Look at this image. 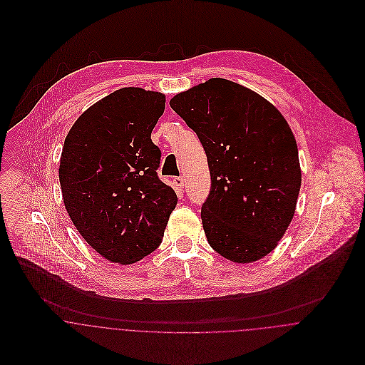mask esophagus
Returning a JSON list of instances; mask_svg holds the SVG:
<instances>
[{"instance_id":"esophagus-1","label":"esophagus","mask_w":365,"mask_h":365,"mask_svg":"<svg viewBox=\"0 0 365 365\" xmlns=\"http://www.w3.org/2000/svg\"><path fill=\"white\" fill-rule=\"evenodd\" d=\"M174 185H175V188L182 190V188H184V178H182V177H177V178H174Z\"/></svg>"}]
</instances>
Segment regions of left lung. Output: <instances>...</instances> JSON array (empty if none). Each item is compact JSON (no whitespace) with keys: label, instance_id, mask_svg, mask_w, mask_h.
I'll return each mask as SVG.
<instances>
[{"label":"left lung","instance_id":"8db88e82","mask_svg":"<svg viewBox=\"0 0 365 365\" xmlns=\"http://www.w3.org/2000/svg\"><path fill=\"white\" fill-rule=\"evenodd\" d=\"M170 106L198 135L210 192L201 219L210 247L233 262H255L285 235L302 182L295 136L284 115L256 91L210 78Z\"/></svg>","mask_w":365,"mask_h":365}]
</instances>
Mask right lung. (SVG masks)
I'll list each match as a JSON object with an SVG mask.
<instances>
[{"instance_id": "add662e5", "label": "right lung", "mask_w": 365, "mask_h": 365, "mask_svg": "<svg viewBox=\"0 0 365 365\" xmlns=\"http://www.w3.org/2000/svg\"><path fill=\"white\" fill-rule=\"evenodd\" d=\"M165 96L123 87L86 109L68 130L58 165L66 210L106 260L145 259L161 243L175 191L158 180L152 130Z\"/></svg>"}]
</instances>
